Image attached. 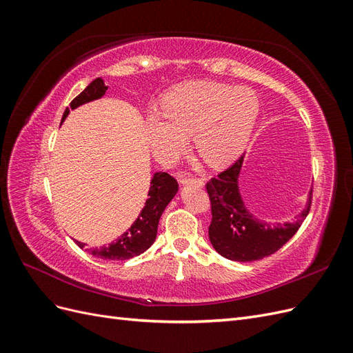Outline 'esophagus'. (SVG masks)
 Returning <instances> with one entry per match:
<instances>
[{"instance_id": "esophagus-1", "label": "esophagus", "mask_w": 353, "mask_h": 353, "mask_svg": "<svg viewBox=\"0 0 353 353\" xmlns=\"http://www.w3.org/2000/svg\"><path fill=\"white\" fill-rule=\"evenodd\" d=\"M178 181L183 185H185V184H194L197 187L205 185V181H203L201 178H191V176H187V175H179Z\"/></svg>"}]
</instances>
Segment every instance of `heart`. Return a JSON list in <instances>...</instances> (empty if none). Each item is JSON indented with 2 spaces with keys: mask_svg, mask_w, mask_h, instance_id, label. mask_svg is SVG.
I'll return each mask as SVG.
<instances>
[{
  "mask_svg": "<svg viewBox=\"0 0 353 353\" xmlns=\"http://www.w3.org/2000/svg\"><path fill=\"white\" fill-rule=\"evenodd\" d=\"M163 110L150 112L145 122L157 157L175 159L194 135L203 162L221 168L244 150L259 116V99L245 87L191 81L166 95Z\"/></svg>",
  "mask_w": 353,
  "mask_h": 353,
  "instance_id": "obj_1",
  "label": "heart"
}]
</instances>
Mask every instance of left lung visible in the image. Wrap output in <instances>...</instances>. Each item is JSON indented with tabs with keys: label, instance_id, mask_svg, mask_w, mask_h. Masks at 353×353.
<instances>
[{
	"label": "left lung",
	"instance_id": "left-lung-1",
	"mask_svg": "<svg viewBox=\"0 0 353 353\" xmlns=\"http://www.w3.org/2000/svg\"><path fill=\"white\" fill-rule=\"evenodd\" d=\"M241 165L243 156L206 184L212 209L209 240L223 258L252 262L275 253L294 236L311 210V199L293 222L271 227L270 223L256 219L244 206L239 191Z\"/></svg>",
	"mask_w": 353,
	"mask_h": 353
}]
</instances>
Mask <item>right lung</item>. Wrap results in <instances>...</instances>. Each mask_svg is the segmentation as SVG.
Masks as SVG:
<instances>
[{
  "mask_svg": "<svg viewBox=\"0 0 353 353\" xmlns=\"http://www.w3.org/2000/svg\"><path fill=\"white\" fill-rule=\"evenodd\" d=\"M108 91V87L101 78L94 79L87 88H85L78 97H74L70 101V109H77L79 105L97 100ZM69 114V108L63 113L61 122L66 119ZM178 191V183L174 176H170L166 172L154 174L150 190H148V199L141 213L138 215L135 222L130 230H126L121 237H117L116 241H112L109 245L103 248L87 249L95 258L109 259V261H126L134 256L144 253L156 240L159 219L162 216L165 208L169 205V201L174 199ZM81 249L85 248L83 243L77 241Z\"/></svg>",
  "mask_w": 353,
  "mask_h": 353,
  "instance_id": "right-lung-1",
  "label": "right lung"
}]
</instances>
